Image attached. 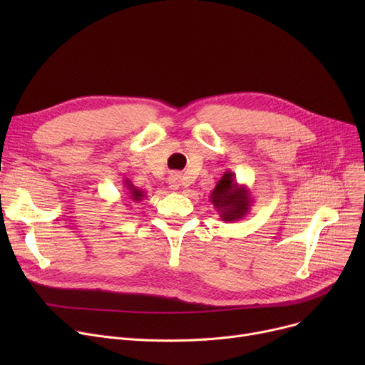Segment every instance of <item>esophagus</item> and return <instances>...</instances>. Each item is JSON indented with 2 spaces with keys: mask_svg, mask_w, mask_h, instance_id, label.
I'll use <instances>...</instances> for the list:
<instances>
[{
  "mask_svg": "<svg viewBox=\"0 0 365 365\" xmlns=\"http://www.w3.org/2000/svg\"><path fill=\"white\" fill-rule=\"evenodd\" d=\"M168 185H170V187H171L173 190H179L180 186H182V178L175 173V175H171V176L168 178Z\"/></svg>",
  "mask_w": 365,
  "mask_h": 365,
  "instance_id": "34e87169",
  "label": "esophagus"
}]
</instances>
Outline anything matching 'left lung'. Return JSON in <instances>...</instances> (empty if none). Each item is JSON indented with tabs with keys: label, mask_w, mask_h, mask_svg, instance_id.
<instances>
[{
	"label": "left lung",
	"mask_w": 365,
	"mask_h": 365,
	"mask_svg": "<svg viewBox=\"0 0 365 365\" xmlns=\"http://www.w3.org/2000/svg\"><path fill=\"white\" fill-rule=\"evenodd\" d=\"M210 202L215 205L223 222L232 223L250 213L253 200L247 185H240L235 179V173L227 170L210 194Z\"/></svg>",
	"instance_id": "8db88e82"
}]
</instances>
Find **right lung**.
Wrapping results in <instances>:
<instances>
[{"mask_svg":"<svg viewBox=\"0 0 365 365\" xmlns=\"http://www.w3.org/2000/svg\"><path fill=\"white\" fill-rule=\"evenodd\" d=\"M123 183H124V187H125V195L128 197L130 201H133V202H140V201L146 197L145 190H142V189L134 186L128 179H124Z\"/></svg>","mask_w":365,"mask_h":365,"instance_id":"add662e5","label":"right lung"}]
</instances>
